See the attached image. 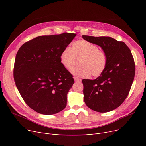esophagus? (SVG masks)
Instances as JSON below:
<instances>
[{"mask_svg": "<svg viewBox=\"0 0 146 146\" xmlns=\"http://www.w3.org/2000/svg\"><path fill=\"white\" fill-rule=\"evenodd\" d=\"M74 79L76 82H80L82 80L80 78H79L78 77H74Z\"/></svg>", "mask_w": 146, "mask_h": 146, "instance_id": "esophagus-1", "label": "esophagus"}]
</instances>
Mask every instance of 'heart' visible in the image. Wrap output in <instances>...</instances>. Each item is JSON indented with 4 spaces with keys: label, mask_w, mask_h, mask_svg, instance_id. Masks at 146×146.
I'll list each match as a JSON object with an SVG mask.
<instances>
[{
    "label": "heart",
    "mask_w": 146,
    "mask_h": 146,
    "mask_svg": "<svg viewBox=\"0 0 146 146\" xmlns=\"http://www.w3.org/2000/svg\"><path fill=\"white\" fill-rule=\"evenodd\" d=\"M79 67L73 68L72 72L79 77L88 78L92 74L98 77L105 71L107 66L106 53L98 47L86 40L74 42L72 48L66 47L60 56L61 64L68 70L74 66L76 59H79Z\"/></svg>",
    "instance_id": "obj_1"
}]
</instances>
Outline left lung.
<instances>
[{
  "label": "left lung",
  "mask_w": 146,
  "mask_h": 146,
  "mask_svg": "<svg viewBox=\"0 0 146 146\" xmlns=\"http://www.w3.org/2000/svg\"><path fill=\"white\" fill-rule=\"evenodd\" d=\"M82 37L100 46L108 61L105 71L96 79L82 80L84 101L95 111H111L124 102L131 89L135 68L131 52L124 42L111 37Z\"/></svg>",
  "instance_id": "obj_1"
}]
</instances>
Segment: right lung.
<instances>
[{
  "label": "right lung",
  "instance_id": "right-lung-1",
  "mask_svg": "<svg viewBox=\"0 0 146 146\" xmlns=\"http://www.w3.org/2000/svg\"><path fill=\"white\" fill-rule=\"evenodd\" d=\"M76 34L42 35L23 44L17 52L13 78L27 105L38 113H57L67 105L73 75L61 64L60 54Z\"/></svg>",
  "mask_w": 146,
  "mask_h": 146
}]
</instances>
